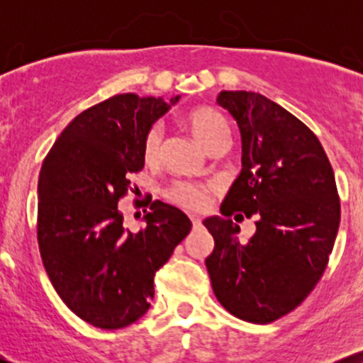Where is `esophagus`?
Returning <instances> with one entry per match:
<instances>
[{
    "label": "esophagus",
    "instance_id": "1",
    "mask_svg": "<svg viewBox=\"0 0 363 363\" xmlns=\"http://www.w3.org/2000/svg\"><path fill=\"white\" fill-rule=\"evenodd\" d=\"M191 222H193V228L201 227V218L199 216H191Z\"/></svg>",
    "mask_w": 363,
    "mask_h": 363
}]
</instances>
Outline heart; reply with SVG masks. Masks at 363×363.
<instances>
[{"label": "heart", "instance_id": "b5f03b06", "mask_svg": "<svg viewBox=\"0 0 363 363\" xmlns=\"http://www.w3.org/2000/svg\"><path fill=\"white\" fill-rule=\"evenodd\" d=\"M184 124L189 129L194 140L201 145L206 152L218 145H228L230 138V128L222 112L211 109V107H194L184 116ZM162 140L164 133L160 126H152L147 131L141 145L143 160L148 165H155L162 155ZM210 187L191 184V182H177L169 189V199L176 205L187 208L193 211H201L210 205Z\"/></svg>", "mask_w": 363, "mask_h": 363}]
</instances>
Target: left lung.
Masks as SVG:
<instances>
[{"label": "left lung", "instance_id": "obj_1", "mask_svg": "<svg viewBox=\"0 0 363 363\" xmlns=\"http://www.w3.org/2000/svg\"><path fill=\"white\" fill-rule=\"evenodd\" d=\"M216 102L240 129L242 170L220 206L225 218L203 222L215 240L206 269L225 309L268 324L301 306L326 269L340 227L335 172L318 136L277 102L245 90ZM234 211L258 216L247 243Z\"/></svg>", "mask_w": 363, "mask_h": 363}]
</instances>
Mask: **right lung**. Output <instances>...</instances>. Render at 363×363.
<instances>
[{
  "mask_svg": "<svg viewBox=\"0 0 363 363\" xmlns=\"http://www.w3.org/2000/svg\"><path fill=\"white\" fill-rule=\"evenodd\" d=\"M179 99L114 95L78 114L43 162L40 257L61 301L95 328L138 320L155 294L153 277L191 232L186 213L157 199L135 234L118 206L145 165V135Z\"/></svg>",
  "mask_w": 363,
  "mask_h": 363,
  "instance_id": "add662e5",
  "label": "right lung"
}]
</instances>
